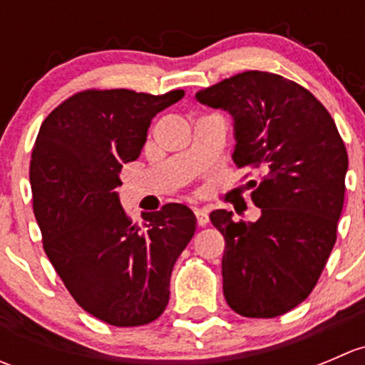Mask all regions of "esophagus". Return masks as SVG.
<instances>
[{
    "label": "esophagus",
    "instance_id": "1",
    "mask_svg": "<svg viewBox=\"0 0 365 365\" xmlns=\"http://www.w3.org/2000/svg\"><path fill=\"white\" fill-rule=\"evenodd\" d=\"M194 213H196V219H197V224H200V226H206V224H208L210 217H208V212H206L205 208H196L194 210Z\"/></svg>",
    "mask_w": 365,
    "mask_h": 365
}]
</instances>
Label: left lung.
<instances>
[{
    "instance_id": "1",
    "label": "left lung",
    "mask_w": 365,
    "mask_h": 365,
    "mask_svg": "<svg viewBox=\"0 0 365 365\" xmlns=\"http://www.w3.org/2000/svg\"><path fill=\"white\" fill-rule=\"evenodd\" d=\"M233 118L238 168L251 169L256 222L213 210L224 235L222 289L245 318H275L309 297L337 237L348 153L322 102L277 73L249 70L196 93Z\"/></svg>"
}]
</instances>
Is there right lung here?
I'll use <instances>...</instances> for the list:
<instances>
[{
	"label": "right lung",
	"instance_id": "1",
	"mask_svg": "<svg viewBox=\"0 0 365 365\" xmlns=\"http://www.w3.org/2000/svg\"><path fill=\"white\" fill-rule=\"evenodd\" d=\"M164 95L86 90L58 106L40 127L29 182L43 251L70 295L114 327L152 323L169 302L173 267L196 231V215L169 203L139 227L121 208L123 164L141 155Z\"/></svg>",
	"mask_w": 365,
	"mask_h": 365
}]
</instances>
